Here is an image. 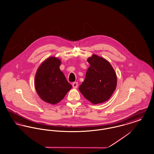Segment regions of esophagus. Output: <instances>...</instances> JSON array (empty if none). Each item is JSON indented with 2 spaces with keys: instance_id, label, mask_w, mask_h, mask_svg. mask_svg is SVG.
Instances as JSON below:
<instances>
[{
  "instance_id": "obj_1",
  "label": "esophagus",
  "mask_w": 154,
  "mask_h": 154,
  "mask_svg": "<svg viewBox=\"0 0 154 154\" xmlns=\"http://www.w3.org/2000/svg\"><path fill=\"white\" fill-rule=\"evenodd\" d=\"M78 82H73V83H72V86H73V88H75V89H76V88H78Z\"/></svg>"
}]
</instances>
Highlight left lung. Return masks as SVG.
<instances>
[{
	"label": "left lung",
	"mask_w": 154,
	"mask_h": 154,
	"mask_svg": "<svg viewBox=\"0 0 154 154\" xmlns=\"http://www.w3.org/2000/svg\"><path fill=\"white\" fill-rule=\"evenodd\" d=\"M87 61L90 66L79 90L94 104L104 102L110 99L116 88V73L109 62L97 55L93 54Z\"/></svg>",
	"instance_id": "left-lung-1"
}]
</instances>
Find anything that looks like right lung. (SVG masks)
<instances>
[{
	"instance_id": "add662e5",
	"label": "right lung",
	"mask_w": 154,
	"mask_h": 154,
	"mask_svg": "<svg viewBox=\"0 0 154 154\" xmlns=\"http://www.w3.org/2000/svg\"><path fill=\"white\" fill-rule=\"evenodd\" d=\"M61 63L58 58L50 57L40 65L35 76L36 92L43 101L52 104L60 102L72 88L60 69Z\"/></svg>"
}]
</instances>
